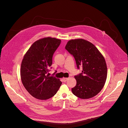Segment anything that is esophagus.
I'll list each match as a JSON object with an SVG mask.
<instances>
[{"label": "esophagus", "instance_id": "1", "mask_svg": "<svg viewBox=\"0 0 128 128\" xmlns=\"http://www.w3.org/2000/svg\"><path fill=\"white\" fill-rule=\"evenodd\" d=\"M68 79V78H63V79H62L63 81L64 82H66Z\"/></svg>", "mask_w": 128, "mask_h": 128}]
</instances>
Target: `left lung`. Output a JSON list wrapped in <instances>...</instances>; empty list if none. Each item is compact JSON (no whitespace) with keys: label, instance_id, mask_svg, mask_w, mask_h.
<instances>
[{"label":"left lung","instance_id":"8db88e82","mask_svg":"<svg viewBox=\"0 0 128 128\" xmlns=\"http://www.w3.org/2000/svg\"><path fill=\"white\" fill-rule=\"evenodd\" d=\"M65 48L73 56L77 67L82 73L74 78L76 85L72 89L78 98L86 99L97 95L103 88L107 78V66L103 55L92 43L83 39L69 40Z\"/></svg>","mask_w":128,"mask_h":128}]
</instances>
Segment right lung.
<instances>
[{"instance_id": "obj_1", "label": "right lung", "mask_w": 128, "mask_h": 128, "mask_svg": "<svg viewBox=\"0 0 128 128\" xmlns=\"http://www.w3.org/2000/svg\"><path fill=\"white\" fill-rule=\"evenodd\" d=\"M60 39L50 37L36 41L25 54L20 74L26 90L34 98L46 100L55 96L62 82L47 73L52 64V57L61 43Z\"/></svg>"}]
</instances>
